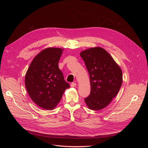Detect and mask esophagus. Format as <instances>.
Instances as JSON below:
<instances>
[{"mask_svg": "<svg viewBox=\"0 0 148 148\" xmlns=\"http://www.w3.org/2000/svg\"><path fill=\"white\" fill-rule=\"evenodd\" d=\"M70 86H71V87L74 88V87L77 86V83H71V84H70Z\"/></svg>", "mask_w": 148, "mask_h": 148, "instance_id": "obj_1", "label": "esophagus"}]
</instances>
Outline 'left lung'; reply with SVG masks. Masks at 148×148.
<instances>
[{
	"label": "left lung",
	"mask_w": 148,
	"mask_h": 148,
	"mask_svg": "<svg viewBox=\"0 0 148 148\" xmlns=\"http://www.w3.org/2000/svg\"><path fill=\"white\" fill-rule=\"evenodd\" d=\"M89 75L91 92L84 99L89 109L99 110L118 94L123 82L122 71L109 53L101 47L80 52Z\"/></svg>",
	"instance_id": "left-lung-1"
}]
</instances>
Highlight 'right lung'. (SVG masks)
<instances>
[{
    "mask_svg": "<svg viewBox=\"0 0 148 148\" xmlns=\"http://www.w3.org/2000/svg\"><path fill=\"white\" fill-rule=\"evenodd\" d=\"M63 51L59 47L43 49L34 57L25 75V86L30 98L44 109L56 107L70 87L58 65Z\"/></svg>",
    "mask_w": 148,
    "mask_h": 148,
    "instance_id": "add662e5",
    "label": "right lung"
}]
</instances>
